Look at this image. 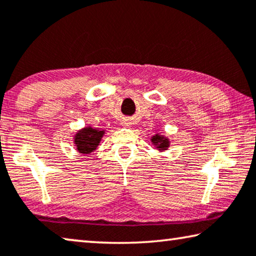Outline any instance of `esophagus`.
<instances>
[{
	"mask_svg": "<svg viewBox=\"0 0 256 256\" xmlns=\"http://www.w3.org/2000/svg\"><path fill=\"white\" fill-rule=\"evenodd\" d=\"M123 125H125V126H128V125H130V123H128V122H125V123H124Z\"/></svg>",
	"mask_w": 256,
	"mask_h": 256,
	"instance_id": "obj_1",
	"label": "esophagus"
}]
</instances>
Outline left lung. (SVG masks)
Masks as SVG:
<instances>
[{"mask_svg":"<svg viewBox=\"0 0 256 256\" xmlns=\"http://www.w3.org/2000/svg\"><path fill=\"white\" fill-rule=\"evenodd\" d=\"M152 144H154V147L156 149L160 150V152H164V150H168V148L170 147V140L168 138H166L165 136H160V134H155L152 136Z\"/></svg>","mask_w":256,"mask_h":256,"instance_id":"8db88e82","label":"left lung"}]
</instances>
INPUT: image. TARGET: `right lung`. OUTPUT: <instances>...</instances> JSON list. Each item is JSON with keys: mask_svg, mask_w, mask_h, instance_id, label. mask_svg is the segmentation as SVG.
Masks as SVG:
<instances>
[{"mask_svg": "<svg viewBox=\"0 0 256 256\" xmlns=\"http://www.w3.org/2000/svg\"><path fill=\"white\" fill-rule=\"evenodd\" d=\"M104 134V130L86 126L80 128L74 136V144L77 152L82 155H90L98 148Z\"/></svg>", "mask_w": 256, "mask_h": 256, "instance_id": "right-lung-1", "label": "right lung"}]
</instances>
